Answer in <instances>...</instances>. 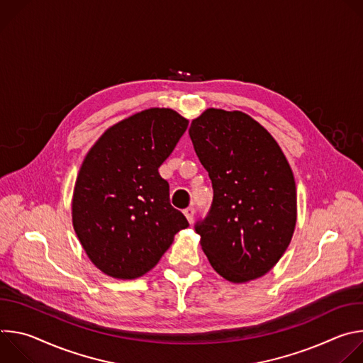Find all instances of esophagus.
I'll return each instance as SVG.
<instances>
[{"label":"esophagus","instance_id":"obj_1","mask_svg":"<svg viewBox=\"0 0 363 363\" xmlns=\"http://www.w3.org/2000/svg\"><path fill=\"white\" fill-rule=\"evenodd\" d=\"M184 214H185L186 220L189 221V224H192V223H194V214H195V208H194V206H188V208H185V210H184Z\"/></svg>","mask_w":363,"mask_h":363}]
</instances>
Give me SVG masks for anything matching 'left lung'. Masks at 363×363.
Segmentation results:
<instances>
[{
  "label": "left lung",
  "instance_id": "left-lung-1",
  "mask_svg": "<svg viewBox=\"0 0 363 363\" xmlns=\"http://www.w3.org/2000/svg\"><path fill=\"white\" fill-rule=\"evenodd\" d=\"M188 132L214 189L210 211L195 223L205 255L233 283L262 277L296 225V184L284 153L242 112L208 109Z\"/></svg>",
  "mask_w": 363,
  "mask_h": 363
}]
</instances>
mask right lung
I'll list each match as a JSON object with an SVG mask.
<instances>
[{"label":"right lung","mask_w":363,"mask_h":363,"mask_svg":"<svg viewBox=\"0 0 363 363\" xmlns=\"http://www.w3.org/2000/svg\"><path fill=\"white\" fill-rule=\"evenodd\" d=\"M186 128L171 109H147L109 128L89 150L74 186L73 225L105 274L143 276L189 225L158 171Z\"/></svg>","instance_id":"obj_1"}]
</instances>
